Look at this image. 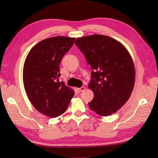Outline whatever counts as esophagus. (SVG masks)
I'll return each instance as SVG.
<instances>
[{
	"mask_svg": "<svg viewBox=\"0 0 158 158\" xmlns=\"http://www.w3.org/2000/svg\"><path fill=\"white\" fill-rule=\"evenodd\" d=\"M76 89H77L79 92H82V91H84L85 89V87L82 86V87L79 88H76Z\"/></svg>",
	"mask_w": 158,
	"mask_h": 158,
	"instance_id": "esophagus-1",
	"label": "esophagus"
}]
</instances>
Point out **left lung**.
I'll return each mask as SVG.
<instances>
[{"label": "left lung", "mask_w": 158, "mask_h": 158, "mask_svg": "<svg viewBox=\"0 0 158 158\" xmlns=\"http://www.w3.org/2000/svg\"><path fill=\"white\" fill-rule=\"evenodd\" d=\"M75 44L93 70L88 85L94 94L90 109L105 117L117 112L135 86V68L129 52L121 42L99 34L77 38Z\"/></svg>", "instance_id": "8db88e82"}]
</instances>
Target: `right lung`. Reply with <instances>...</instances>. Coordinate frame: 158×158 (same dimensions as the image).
<instances>
[{"instance_id": "obj_1", "label": "right lung", "mask_w": 158, "mask_h": 158, "mask_svg": "<svg viewBox=\"0 0 158 158\" xmlns=\"http://www.w3.org/2000/svg\"><path fill=\"white\" fill-rule=\"evenodd\" d=\"M74 37L47 38L33 46L23 68V82L27 98L39 112L57 117L67 109L74 91L59 82V64L73 45Z\"/></svg>"}]
</instances>
